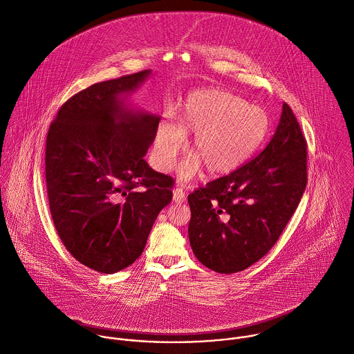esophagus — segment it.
Masks as SVG:
<instances>
[{
    "instance_id": "obj_1",
    "label": "esophagus",
    "mask_w": 354,
    "mask_h": 354,
    "mask_svg": "<svg viewBox=\"0 0 354 354\" xmlns=\"http://www.w3.org/2000/svg\"><path fill=\"white\" fill-rule=\"evenodd\" d=\"M172 198H174V201H175L176 204H182V203L186 200L185 192H183L182 189H179V187L174 189V190H172Z\"/></svg>"
}]
</instances>
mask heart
I'll list each match as a JSON object with an SVG mask.
<instances>
[{"label": "heart", "instance_id": "obj_1", "mask_svg": "<svg viewBox=\"0 0 354 354\" xmlns=\"http://www.w3.org/2000/svg\"><path fill=\"white\" fill-rule=\"evenodd\" d=\"M268 115L244 99L221 89L192 92L178 117L157 128L153 157L160 171H167L185 146V138L193 136L192 157L178 168L180 180H190L207 168L209 175H225L237 169L262 143L268 132Z\"/></svg>", "mask_w": 354, "mask_h": 354}]
</instances>
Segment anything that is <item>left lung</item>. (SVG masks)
<instances>
[{
    "mask_svg": "<svg viewBox=\"0 0 354 354\" xmlns=\"http://www.w3.org/2000/svg\"><path fill=\"white\" fill-rule=\"evenodd\" d=\"M308 183L306 140L287 103L266 149L234 172L189 194V240L208 269L250 268L276 244Z\"/></svg>",
    "mask_w": 354,
    "mask_h": 354,
    "instance_id": "8db88e82",
    "label": "left lung"
}]
</instances>
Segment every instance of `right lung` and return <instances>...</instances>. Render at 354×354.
Returning a JSON list of instances; mask_svg holds the SVG:
<instances>
[{
    "mask_svg": "<svg viewBox=\"0 0 354 354\" xmlns=\"http://www.w3.org/2000/svg\"><path fill=\"white\" fill-rule=\"evenodd\" d=\"M150 75L143 70L78 92L46 136V190L57 234L80 263L106 274L142 255L172 200V178L143 160L160 115L128 102Z\"/></svg>",
    "mask_w": 354,
    "mask_h": 354,
    "instance_id": "1",
    "label": "right lung"
}]
</instances>
